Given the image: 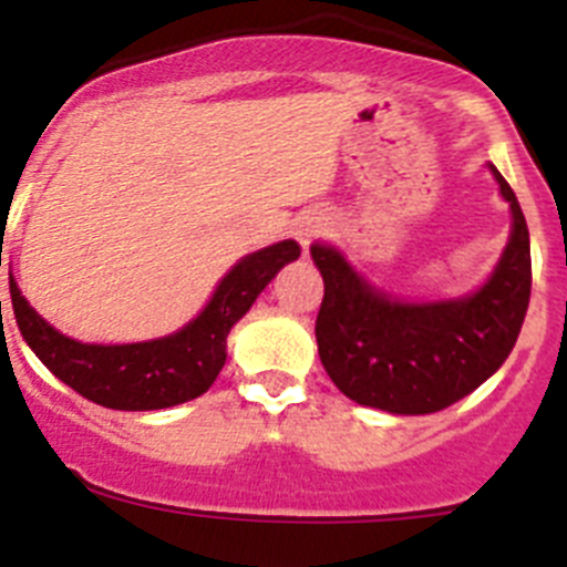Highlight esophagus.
Listing matches in <instances>:
<instances>
[{"label": "esophagus", "mask_w": 567, "mask_h": 567, "mask_svg": "<svg viewBox=\"0 0 567 567\" xmlns=\"http://www.w3.org/2000/svg\"><path fill=\"white\" fill-rule=\"evenodd\" d=\"M317 230H320V225H317V223L298 225L295 236H298V241H300V245H303V250H309V245H311V239H315V236H317Z\"/></svg>", "instance_id": "obj_1"}]
</instances>
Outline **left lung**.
I'll list each match as a JSON object with an SVG mask.
<instances>
[{"mask_svg": "<svg viewBox=\"0 0 567 567\" xmlns=\"http://www.w3.org/2000/svg\"><path fill=\"white\" fill-rule=\"evenodd\" d=\"M512 234L478 292L434 303L395 300L361 278L331 245H311L326 284L317 350L339 392L392 414H431L482 386L512 353L532 295L529 228L498 169Z\"/></svg>", "mask_w": 567, "mask_h": 567, "instance_id": "1", "label": "left lung"}]
</instances>
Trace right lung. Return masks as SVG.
<instances>
[{
    "label": "right lung",
    "mask_w": 567,
    "mask_h": 567,
    "mask_svg": "<svg viewBox=\"0 0 567 567\" xmlns=\"http://www.w3.org/2000/svg\"><path fill=\"white\" fill-rule=\"evenodd\" d=\"M298 256L300 245L292 239L250 252L219 280L206 309L188 326L150 342H78L55 331L27 303L13 275H10V300L24 342L63 384L105 409L153 412L208 392L228 359L225 348H228L230 328L250 311L278 269Z\"/></svg>",
    "instance_id": "obj_1"
}]
</instances>
